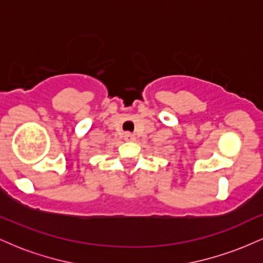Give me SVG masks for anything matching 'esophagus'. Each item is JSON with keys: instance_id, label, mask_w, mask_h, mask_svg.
Returning a JSON list of instances; mask_svg holds the SVG:
<instances>
[{"instance_id": "obj_1", "label": "esophagus", "mask_w": 263, "mask_h": 263, "mask_svg": "<svg viewBox=\"0 0 263 263\" xmlns=\"http://www.w3.org/2000/svg\"><path fill=\"white\" fill-rule=\"evenodd\" d=\"M125 138L127 141H134L135 140V136L131 132H125Z\"/></svg>"}]
</instances>
